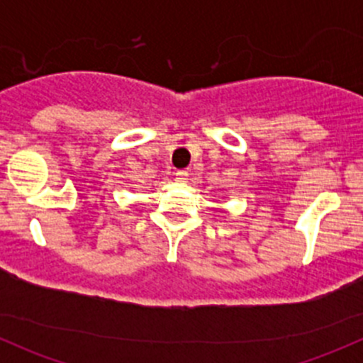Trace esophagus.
<instances>
[{
    "label": "esophagus",
    "mask_w": 363,
    "mask_h": 363,
    "mask_svg": "<svg viewBox=\"0 0 363 363\" xmlns=\"http://www.w3.org/2000/svg\"><path fill=\"white\" fill-rule=\"evenodd\" d=\"M188 177H189V172H186V170H181L175 174V179H177L179 182H188Z\"/></svg>",
    "instance_id": "esophagus-1"
}]
</instances>
